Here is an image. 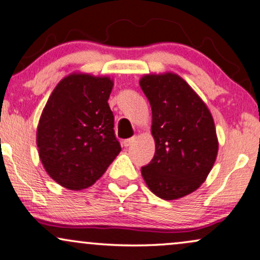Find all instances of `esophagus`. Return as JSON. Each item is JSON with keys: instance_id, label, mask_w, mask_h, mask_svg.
<instances>
[{"instance_id": "esophagus-1", "label": "esophagus", "mask_w": 260, "mask_h": 260, "mask_svg": "<svg viewBox=\"0 0 260 260\" xmlns=\"http://www.w3.org/2000/svg\"><path fill=\"white\" fill-rule=\"evenodd\" d=\"M136 137H132V138H129V139H126V140H123V145L124 146H126V148H127V146H131V145H132V144L134 143V142H136Z\"/></svg>"}]
</instances>
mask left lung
I'll use <instances>...</instances> for the list:
<instances>
[{"mask_svg":"<svg viewBox=\"0 0 260 260\" xmlns=\"http://www.w3.org/2000/svg\"><path fill=\"white\" fill-rule=\"evenodd\" d=\"M139 84L151 106L155 139L154 158L142 176L160 199L184 198L201 186L217 158L213 117L179 75L148 74Z\"/></svg>","mask_w":260,"mask_h":260,"instance_id":"8db88e82","label":"left lung"}]
</instances>
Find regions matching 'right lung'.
<instances>
[{"label": "right lung", "instance_id": "1", "mask_svg": "<svg viewBox=\"0 0 260 260\" xmlns=\"http://www.w3.org/2000/svg\"><path fill=\"white\" fill-rule=\"evenodd\" d=\"M109 76L73 73L53 89L41 114L36 143L48 176L69 190L87 189L120 154L108 104Z\"/></svg>", "mask_w": 260, "mask_h": 260}]
</instances>
